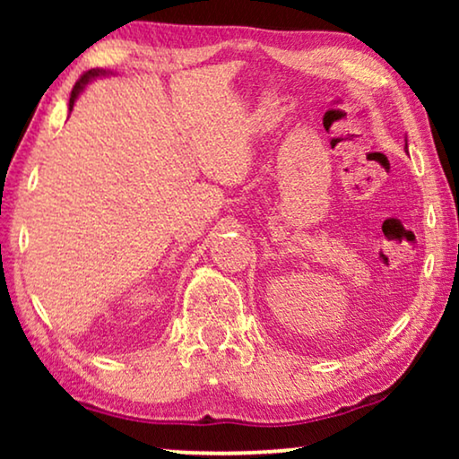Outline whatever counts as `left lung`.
<instances>
[{"mask_svg": "<svg viewBox=\"0 0 459 459\" xmlns=\"http://www.w3.org/2000/svg\"><path fill=\"white\" fill-rule=\"evenodd\" d=\"M405 148H407V140H405Z\"/></svg>", "mask_w": 459, "mask_h": 459, "instance_id": "left-lung-1", "label": "left lung"}]
</instances>
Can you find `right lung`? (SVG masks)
Wrapping results in <instances>:
<instances>
[{
    "mask_svg": "<svg viewBox=\"0 0 459 459\" xmlns=\"http://www.w3.org/2000/svg\"><path fill=\"white\" fill-rule=\"evenodd\" d=\"M106 74H110L108 71H104V68H91V71H87L83 77H81L79 81H77V85L73 87V93H71V100H68V110H73V106H74V102H77V98L81 96V93H83V90H85V85L87 83H91L93 79H98V77H106Z\"/></svg>",
    "mask_w": 459,
    "mask_h": 459,
    "instance_id": "1",
    "label": "right lung"
}]
</instances>
